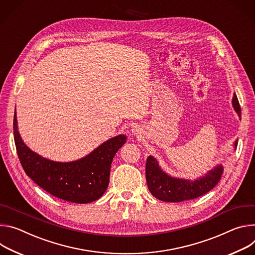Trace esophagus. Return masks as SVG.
Masks as SVG:
<instances>
[{
    "mask_svg": "<svg viewBox=\"0 0 255 255\" xmlns=\"http://www.w3.org/2000/svg\"><path fill=\"white\" fill-rule=\"evenodd\" d=\"M132 131H133V132H135V133H137V132H138V129H137V128H132Z\"/></svg>",
    "mask_w": 255,
    "mask_h": 255,
    "instance_id": "obj_1",
    "label": "esophagus"
}]
</instances>
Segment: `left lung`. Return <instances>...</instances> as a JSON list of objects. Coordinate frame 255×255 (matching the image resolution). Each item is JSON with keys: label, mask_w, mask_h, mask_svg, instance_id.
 Wrapping results in <instances>:
<instances>
[{"label": "left lung", "mask_w": 255, "mask_h": 255, "mask_svg": "<svg viewBox=\"0 0 255 255\" xmlns=\"http://www.w3.org/2000/svg\"><path fill=\"white\" fill-rule=\"evenodd\" d=\"M232 106L241 120V108L236 94H233ZM238 139L233 143L236 150ZM224 173L222 163L214 166L205 175L195 179L175 177L165 172L158 160L150 155L146 161V180L150 192L156 199L167 203H179L193 200L212 190L221 180Z\"/></svg>", "instance_id": "8db88e82"}]
</instances>
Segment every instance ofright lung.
I'll list each match as a JSON object with an SVG mask.
<instances>
[{
    "label": "right lung",
    "mask_w": 255,
    "mask_h": 255,
    "mask_svg": "<svg viewBox=\"0 0 255 255\" xmlns=\"http://www.w3.org/2000/svg\"><path fill=\"white\" fill-rule=\"evenodd\" d=\"M13 129L17 154L25 173L51 195L75 204L92 203L104 194L113 157L127 143V135L121 133L78 160L58 162L40 156L23 142L16 109Z\"/></svg>",
    "instance_id": "obj_1"
}]
</instances>
